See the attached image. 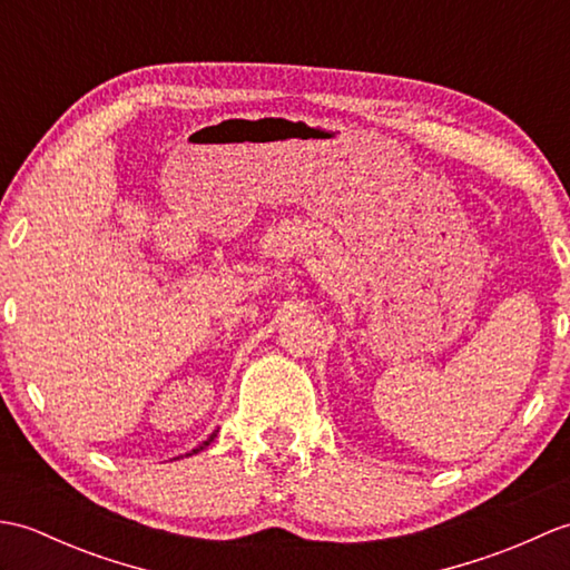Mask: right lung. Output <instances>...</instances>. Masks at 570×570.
Returning a JSON list of instances; mask_svg holds the SVG:
<instances>
[{
	"label": "right lung",
	"instance_id": "right-lung-1",
	"mask_svg": "<svg viewBox=\"0 0 570 570\" xmlns=\"http://www.w3.org/2000/svg\"><path fill=\"white\" fill-rule=\"evenodd\" d=\"M213 439H215V433H213V435H210V439H208V441H205V443H203L200 448H196V451H193V453H198V451H203V448H205V445H210V441H213Z\"/></svg>",
	"mask_w": 570,
	"mask_h": 570
}]
</instances>
